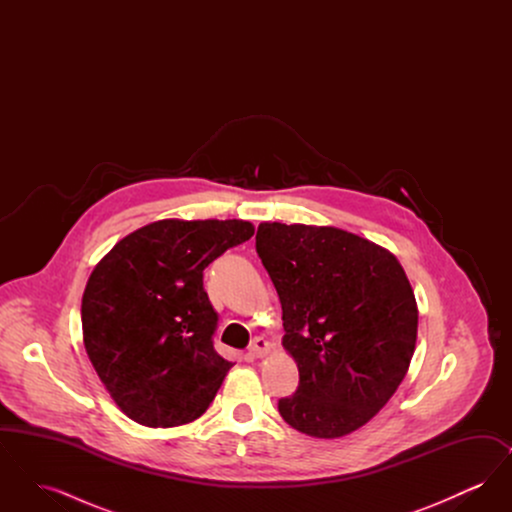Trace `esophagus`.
<instances>
[{"label":"esophagus","mask_w":512,"mask_h":512,"mask_svg":"<svg viewBox=\"0 0 512 512\" xmlns=\"http://www.w3.org/2000/svg\"><path fill=\"white\" fill-rule=\"evenodd\" d=\"M270 351V343L265 338H255L249 345V357L253 359H259V357H265Z\"/></svg>","instance_id":"obj_1"}]
</instances>
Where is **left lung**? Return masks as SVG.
<instances>
[{"mask_svg": "<svg viewBox=\"0 0 512 512\" xmlns=\"http://www.w3.org/2000/svg\"><path fill=\"white\" fill-rule=\"evenodd\" d=\"M255 247L282 303L299 386L278 401L301 434L347 436L378 413L413 359L418 309L395 255L334 226L261 222Z\"/></svg>", "mask_w": 512, "mask_h": 512, "instance_id": "left-lung-1", "label": "left lung"}]
</instances>
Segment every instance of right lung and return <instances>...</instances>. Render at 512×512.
<instances>
[{
	"mask_svg": "<svg viewBox=\"0 0 512 512\" xmlns=\"http://www.w3.org/2000/svg\"><path fill=\"white\" fill-rule=\"evenodd\" d=\"M253 234L247 220H157L122 238L90 274L84 347L134 422L182 426L215 399L234 363L213 347L219 315L203 270Z\"/></svg>",
	"mask_w": 512,
	"mask_h": 512,
	"instance_id": "add662e5",
	"label": "right lung"
}]
</instances>
